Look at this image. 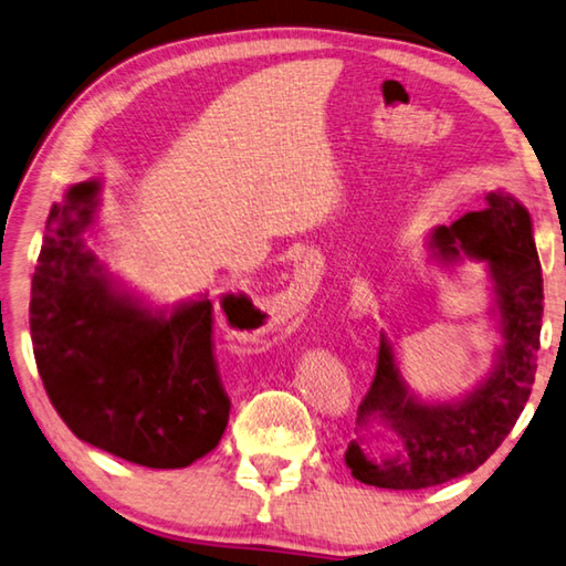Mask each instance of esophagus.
Segmentation results:
<instances>
[{"instance_id":"1","label":"esophagus","mask_w":566,"mask_h":566,"mask_svg":"<svg viewBox=\"0 0 566 566\" xmlns=\"http://www.w3.org/2000/svg\"><path fill=\"white\" fill-rule=\"evenodd\" d=\"M313 271H318V268L313 265V258H311V263L305 261L301 271H295V281L291 283L285 301L295 303V301H308L311 298V295L315 293V285H318V283H313Z\"/></svg>"}]
</instances>
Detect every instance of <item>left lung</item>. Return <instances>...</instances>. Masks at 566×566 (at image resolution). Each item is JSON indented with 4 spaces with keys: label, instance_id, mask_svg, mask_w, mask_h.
<instances>
[{
    "label": "left lung",
    "instance_id": "8db88e82",
    "mask_svg": "<svg viewBox=\"0 0 566 566\" xmlns=\"http://www.w3.org/2000/svg\"><path fill=\"white\" fill-rule=\"evenodd\" d=\"M484 201L488 208L482 211L434 228L432 248L442 261H458L460 255L488 261L504 335L497 368L462 402L420 405L410 398L392 345L382 338L358 422H382L398 440V452L373 460L360 450V442H350L345 462L353 478L365 484L422 490L478 470L512 432L530 400L544 313L532 218L507 193H488Z\"/></svg>",
    "mask_w": 566,
    "mask_h": 566
}]
</instances>
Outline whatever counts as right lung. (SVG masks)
<instances>
[{"mask_svg": "<svg viewBox=\"0 0 566 566\" xmlns=\"http://www.w3.org/2000/svg\"><path fill=\"white\" fill-rule=\"evenodd\" d=\"M96 203L86 181L49 211L29 303L36 370L78 440L144 468H188L216 448L231 412L213 303L164 318L118 295L84 243Z\"/></svg>", "mask_w": 566, "mask_h": 566, "instance_id": "1", "label": "right lung"}]
</instances>
